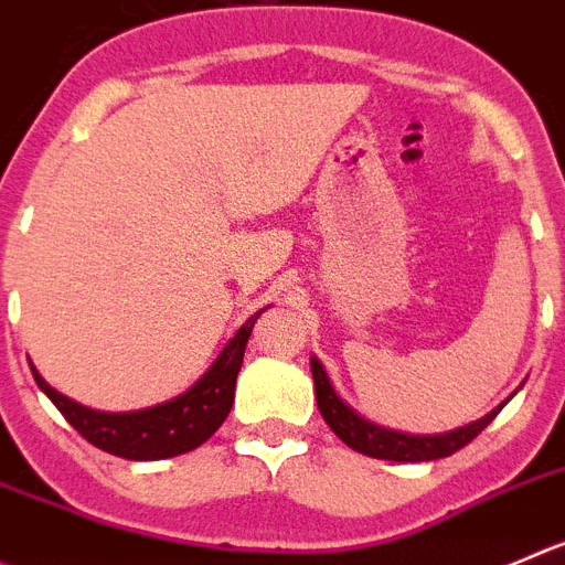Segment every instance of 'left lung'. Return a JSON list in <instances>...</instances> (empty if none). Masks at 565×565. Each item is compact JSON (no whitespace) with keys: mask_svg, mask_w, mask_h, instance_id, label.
Here are the masks:
<instances>
[{"mask_svg":"<svg viewBox=\"0 0 565 565\" xmlns=\"http://www.w3.org/2000/svg\"><path fill=\"white\" fill-rule=\"evenodd\" d=\"M310 372H313V383H316V402H319V411L324 416V422L330 424L332 433L347 444L349 449L360 455H369V458L377 460H396V463H422V460H438V458H449L458 449H463L466 444L477 438L488 424L497 418V413L508 405V399L502 402L499 407H493L491 413H486L477 422L466 424V427L449 429V433H435V435H411V433H399V429H388L380 427V424L369 422L366 416H360L352 405L341 399V394L335 391V385L330 383L327 377V369L321 366V360L310 358Z\"/></svg>","mask_w":565,"mask_h":565,"instance_id":"left-lung-1","label":"left lung"}]
</instances>
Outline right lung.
<instances>
[{"instance_id":"obj_1","label":"right lung","mask_w":565,"mask_h":565,"mask_svg":"<svg viewBox=\"0 0 565 565\" xmlns=\"http://www.w3.org/2000/svg\"><path fill=\"white\" fill-rule=\"evenodd\" d=\"M263 310L249 316L246 324H241V330L230 338L227 347L213 360V366L191 388L182 391L174 399L143 407V411L105 413L79 405V402L68 399L66 394L52 388L30 363L32 377H35L38 388L50 396L52 405L66 416V422L102 452L127 460L177 458V455L202 447L230 416L246 341H249L252 327Z\"/></svg>"}]
</instances>
